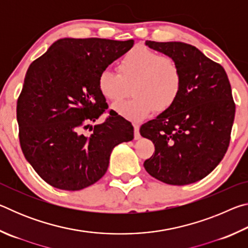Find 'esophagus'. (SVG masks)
Segmentation results:
<instances>
[{
  "instance_id": "esophagus-1",
  "label": "esophagus",
  "mask_w": 248,
  "mask_h": 248,
  "mask_svg": "<svg viewBox=\"0 0 248 248\" xmlns=\"http://www.w3.org/2000/svg\"><path fill=\"white\" fill-rule=\"evenodd\" d=\"M133 129H134V139L136 140H139L141 136H140V125L134 124H133Z\"/></svg>"
}]
</instances>
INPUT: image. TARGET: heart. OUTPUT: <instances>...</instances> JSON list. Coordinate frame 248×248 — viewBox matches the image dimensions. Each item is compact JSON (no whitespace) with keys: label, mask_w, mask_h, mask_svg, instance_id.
<instances>
[{"label":"heart","mask_w":248,"mask_h":248,"mask_svg":"<svg viewBox=\"0 0 248 248\" xmlns=\"http://www.w3.org/2000/svg\"><path fill=\"white\" fill-rule=\"evenodd\" d=\"M97 86L109 102L123 99L131 87L133 97L115 104L112 109L125 119L141 121L155 109L163 112L173 106L182 92L183 73L175 59L138 46L121 58L118 73H99Z\"/></svg>","instance_id":"obj_1"}]
</instances>
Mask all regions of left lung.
<instances>
[{
	"label": "left lung",
	"mask_w": 248,
	"mask_h": 248,
	"mask_svg": "<svg viewBox=\"0 0 248 248\" xmlns=\"http://www.w3.org/2000/svg\"><path fill=\"white\" fill-rule=\"evenodd\" d=\"M145 45L178 62L183 87L169 110L141 125V136L155 146L144 169L165 184L196 183L219 165L229 148L235 104L228 75L191 45L151 40Z\"/></svg>",
	"instance_id": "8db88e82"
}]
</instances>
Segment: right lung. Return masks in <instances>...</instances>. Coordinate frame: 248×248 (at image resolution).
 <instances>
[{"instance_id": "obj_1", "label": "right lung", "mask_w": 248, "mask_h": 248, "mask_svg": "<svg viewBox=\"0 0 248 248\" xmlns=\"http://www.w3.org/2000/svg\"><path fill=\"white\" fill-rule=\"evenodd\" d=\"M125 41L63 38L29 65L17 100L20 148L46 183L62 190H81L107 171L116 145L133 139V127L109 111L99 93L102 71L132 48ZM91 126V136L81 130Z\"/></svg>"}]
</instances>
